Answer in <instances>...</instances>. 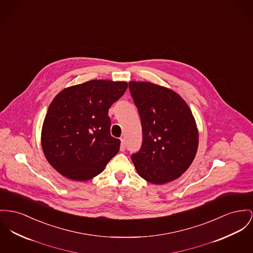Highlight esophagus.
I'll list each match as a JSON object with an SVG mask.
<instances>
[{"label": "esophagus", "mask_w": 253, "mask_h": 253, "mask_svg": "<svg viewBox=\"0 0 253 253\" xmlns=\"http://www.w3.org/2000/svg\"><path fill=\"white\" fill-rule=\"evenodd\" d=\"M126 140H125V138H121V148H120V150H121V152H125L126 151Z\"/></svg>", "instance_id": "obj_1"}]
</instances>
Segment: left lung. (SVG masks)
<instances>
[{
  "label": "left lung",
  "instance_id": "left-lung-1",
  "mask_svg": "<svg viewBox=\"0 0 253 253\" xmlns=\"http://www.w3.org/2000/svg\"><path fill=\"white\" fill-rule=\"evenodd\" d=\"M143 131L139 152L131 159L139 175L153 184L179 177L192 164L199 132L191 109L175 92L151 83L130 82Z\"/></svg>",
  "mask_w": 253,
  "mask_h": 253
}]
</instances>
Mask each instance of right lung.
<instances>
[{
	"mask_svg": "<svg viewBox=\"0 0 253 253\" xmlns=\"http://www.w3.org/2000/svg\"><path fill=\"white\" fill-rule=\"evenodd\" d=\"M127 88L125 82L90 81L62 90L51 101L42 127V149L65 177L85 181L103 170L120 150L110 135L108 110Z\"/></svg>",
	"mask_w": 253,
	"mask_h": 253,
	"instance_id": "1",
	"label": "right lung"
}]
</instances>
